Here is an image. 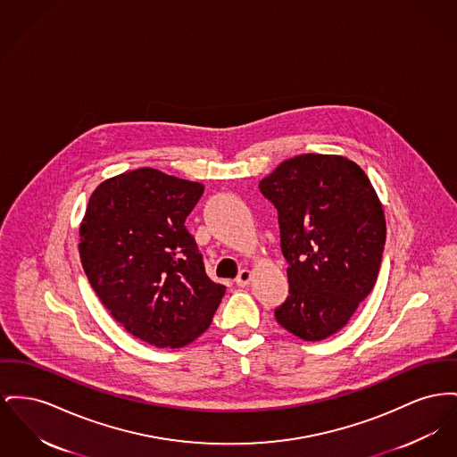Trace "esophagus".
<instances>
[{
	"instance_id": "esophagus-1",
	"label": "esophagus",
	"mask_w": 457,
	"mask_h": 457,
	"mask_svg": "<svg viewBox=\"0 0 457 457\" xmlns=\"http://www.w3.org/2000/svg\"><path fill=\"white\" fill-rule=\"evenodd\" d=\"M250 281H252V272H250L248 269H242V270L238 272L237 279H235V283H237L238 287H246Z\"/></svg>"
}]
</instances>
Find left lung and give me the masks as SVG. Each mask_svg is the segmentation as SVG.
Here are the masks:
<instances>
[{
	"mask_svg": "<svg viewBox=\"0 0 457 457\" xmlns=\"http://www.w3.org/2000/svg\"><path fill=\"white\" fill-rule=\"evenodd\" d=\"M259 189L278 211L288 262L276 321L302 340H324L375 287L386 238L375 188L355 162L305 154L279 163Z\"/></svg>",
	"mask_w": 457,
	"mask_h": 457,
	"instance_id": "8db88e82",
	"label": "left lung"
}]
</instances>
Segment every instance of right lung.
Segmentation results:
<instances>
[{
	"label": "right lung",
	"mask_w": 457,
	"mask_h": 457,
	"mask_svg": "<svg viewBox=\"0 0 457 457\" xmlns=\"http://www.w3.org/2000/svg\"><path fill=\"white\" fill-rule=\"evenodd\" d=\"M204 189L143 167L104 181L82 219L79 253L93 290L115 321L161 349L200 337L226 294L185 226Z\"/></svg>",
	"instance_id": "1"
}]
</instances>
